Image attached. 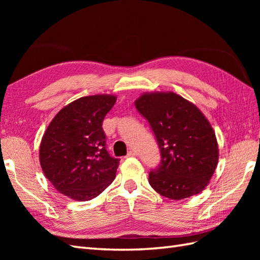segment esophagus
Returning <instances> with one entry per match:
<instances>
[{
  "instance_id": "obj_1",
  "label": "esophagus",
  "mask_w": 260,
  "mask_h": 260,
  "mask_svg": "<svg viewBox=\"0 0 260 260\" xmlns=\"http://www.w3.org/2000/svg\"><path fill=\"white\" fill-rule=\"evenodd\" d=\"M136 151H134V150H131L128 153H127V156H135L136 155Z\"/></svg>"
}]
</instances>
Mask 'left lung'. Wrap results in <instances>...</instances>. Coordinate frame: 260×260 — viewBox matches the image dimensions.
Returning a JSON list of instances; mask_svg holds the SVG:
<instances>
[{
	"instance_id": "obj_1",
	"label": "left lung",
	"mask_w": 260,
	"mask_h": 260,
	"mask_svg": "<svg viewBox=\"0 0 260 260\" xmlns=\"http://www.w3.org/2000/svg\"><path fill=\"white\" fill-rule=\"evenodd\" d=\"M135 107L150 123L161 152V163L148 175L153 189L172 200L206 189L218 165L219 148L201 110L172 91L143 93Z\"/></svg>"
}]
</instances>
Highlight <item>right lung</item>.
I'll use <instances>...</instances> for the list:
<instances>
[{
	"label": "right lung",
	"instance_id": "right-lung-1",
	"mask_svg": "<svg viewBox=\"0 0 260 260\" xmlns=\"http://www.w3.org/2000/svg\"><path fill=\"white\" fill-rule=\"evenodd\" d=\"M117 97L92 95L64 106L42 136L39 159L56 190L76 201L96 198L112 183L119 159L106 150L105 116Z\"/></svg>",
	"mask_w": 260,
	"mask_h": 260
}]
</instances>
